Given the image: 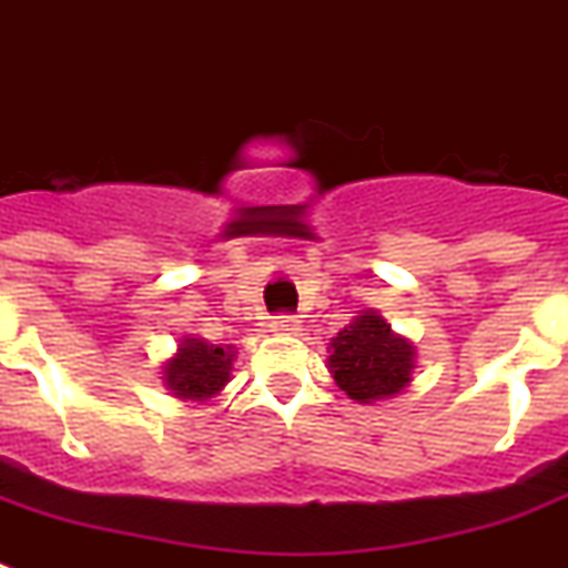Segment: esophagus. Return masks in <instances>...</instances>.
Wrapping results in <instances>:
<instances>
[{
	"label": "esophagus",
	"instance_id": "obj_1",
	"mask_svg": "<svg viewBox=\"0 0 568 568\" xmlns=\"http://www.w3.org/2000/svg\"><path fill=\"white\" fill-rule=\"evenodd\" d=\"M297 329L300 321L294 315H276L274 321H271V332H276V335H294Z\"/></svg>",
	"mask_w": 568,
	"mask_h": 568
}]
</instances>
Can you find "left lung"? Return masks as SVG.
Wrapping results in <instances>:
<instances>
[{
	"mask_svg": "<svg viewBox=\"0 0 568 568\" xmlns=\"http://www.w3.org/2000/svg\"><path fill=\"white\" fill-rule=\"evenodd\" d=\"M332 379L362 405L385 403L403 394L414 379L417 349L376 308H362L329 341L326 358Z\"/></svg>",
	"mask_w": 568,
	"mask_h": 568,
	"instance_id": "8db88e82",
	"label": "left lung"
}]
</instances>
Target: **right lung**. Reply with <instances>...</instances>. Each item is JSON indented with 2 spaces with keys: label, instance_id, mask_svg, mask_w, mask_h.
Returning <instances> with one entry per match:
<instances>
[{
  "label": "right lung",
  "instance_id": "right-lung-1",
  "mask_svg": "<svg viewBox=\"0 0 568 568\" xmlns=\"http://www.w3.org/2000/svg\"><path fill=\"white\" fill-rule=\"evenodd\" d=\"M236 362V347L210 344L206 338L183 335L172 358L163 362L165 390L180 403H215L224 385L230 382V371Z\"/></svg>",
  "mask_w": 568,
  "mask_h": 568
}]
</instances>
